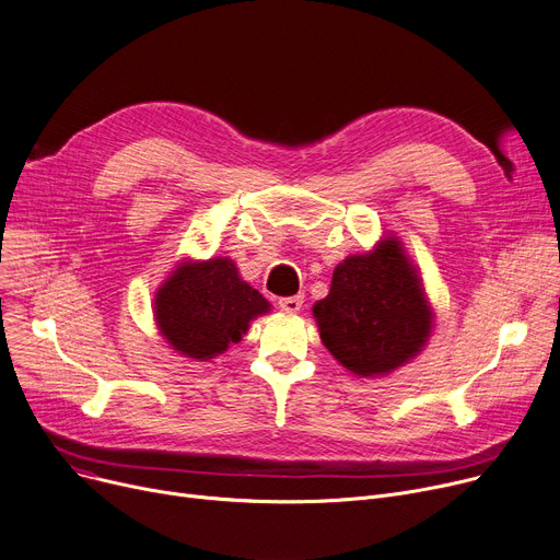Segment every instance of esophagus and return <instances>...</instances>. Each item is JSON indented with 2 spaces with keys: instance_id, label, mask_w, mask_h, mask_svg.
I'll return each instance as SVG.
<instances>
[{
  "instance_id": "obj_1",
  "label": "esophagus",
  "mask_w": 560,
  "mask_h": 560,
  "mask_svg": "<svg viewBox=\"0 0 560 560\" xmlns=\"http://www.w3.org/2000/svg\"><path fill=\"white\" fill-rule=\"evenodd\" d=\"M304 306V294H292V296H281L279 308L285 313H296Z\"/></svg>"
}]
</instances>
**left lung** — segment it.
Masks as SVG:
<instances>
[{
	"label": "left lung",
	"mask_w": 560,
	"mask_h": 560,
	"mask_svg": "<svg viewBox=\"0 0 560 560\" xmlns=\"http://www.w3.org/2000/svg\"><path fill=\"white\" fill-rule=\"evenodd\" d=\"M313 313L324 347L358 376L389 374L415 358L432 326L421 279L396 238L335 268Z\"/></svg>",
	"instance_id": "1"
}]
</instances>
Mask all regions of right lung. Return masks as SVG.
<instances>
[{
	"label": "right lung",
	"instance_id": "add662e5",
	"mask_svg": "<svg viewBox=\"0 0 560 560\" xmlns=\"http://www.w3.org/2000/svg\"><path fill=\"white\" fill-rule=\"evenodd\" d=\"M268 311L264 294L238 277L230 258L182 264L155 296L162 335L175 351L196 360L228 351L249 322Z\"/></svg>",
	"mask_w": 560,
	"mask_h": 560
}]
</instances>
